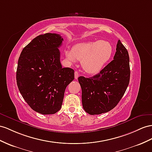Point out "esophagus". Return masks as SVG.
I'll use <instances>...</instances> for the list:
<instances>
[{"label":"esophagus","instance_id":"34e87169","mask_svg":"<svg viewBox=\"0 0 152 152\" xmlns=\"http://www.w3.org/2000/svg\"><path fill=\"white\" fill-rule=\"evenodd\" d=\"M79 75H79L78 72L76 71V72H75V79H76V80H77V77H78Z\"/></svg>","mask_w":152,"mask_h":152}]
</instances>
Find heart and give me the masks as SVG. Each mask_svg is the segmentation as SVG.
Segmentation results:
<instances>
[{
  "label": "heart",
  "mask_w": 152,
  "mask_h": 152,
  "mask_svg": "<svg viewBox=\"0 0 152 152\" xmlns=\"http://www.w3.org/2000/svg\"><path fill=\"white\" fill-rule=\"evenodd\" d=\"M114 52L109 42L98 40L79 43L73 46L72 50H65L66 58L71 63L81 60V66L88 74H96L102 71Z\"/></svg>",
  "instance_id": "obj_1"
}]
</instances>
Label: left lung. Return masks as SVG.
Instances as JSON below:
<instances>
[{"instance_id":"8db88e82","label":"left lung","mask_w":152,"mask_h":152,"mask_svg":"<svg viewBox=\"0 0 152 152\" xmlns=\"http://www.w3.org/2000/svg\"><path fill=\"white\" fill-rule=\"evenodd\" d=\"M129 55L119 40L114 60L98 75L91 77L80 76L85 111L98 115L111 110L122 98L130 81Z\"/></svg>"}]
</instances>
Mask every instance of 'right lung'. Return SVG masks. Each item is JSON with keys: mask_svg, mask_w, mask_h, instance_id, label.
I'll return each mask as SVG.
<instances>
[{"mask_svg": "<svg viewBox=\"0 0 152 152\" xmlns=\"http://www.w3.org/2000/svg\"><path fill=\"white\" fill-rule=\"evenodd\" d=\"M60 34H40L23 49L18 58L17 83L23 98L34 111L53 114L60 110L67 85L75 71L62 68L58 48Z\"/></svg>", "mask_w": 152, "mask_h": 152, "instance_id": "right-lung-1", "label": "right lung"}]
</instances>
